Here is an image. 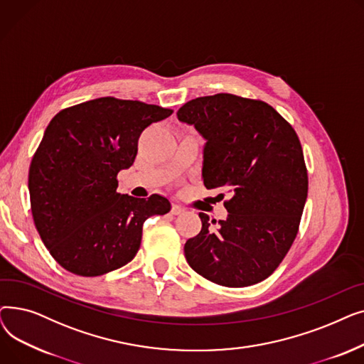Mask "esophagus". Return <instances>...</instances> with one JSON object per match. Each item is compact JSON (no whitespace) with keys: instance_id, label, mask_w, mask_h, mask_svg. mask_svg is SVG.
I'll list each match as a JSON object with an SVG mask.
<instances>
[{"instance_id":"esophagus-1","label":"esophagus","mask_w":364,"mask_h":364,"mask_svg":"<svg viewBox=\"0 0 364 364\" xmlns=\"http://www.w3.org/2000/svg\"><path fill=\"white\" fill-rule=\"evenodd\" d=\"M186 211V209L183 208V206H180V205H177V203H172V206H171V214L172 215H180V214H183Z\"/></svg>"}]
</instances>
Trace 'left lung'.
<instances>
[{
	"label": "left lung",
	"instance_id": "8db88e82",
	"mask_svg": "<svg viewBox=\"0 0 364 364\" xmlns=\"http://www.w3.org/2000/svg\"><path fill=\"white\" fill-rule=\"evenodd\" d=\"M177 118L206 141L205 187L230 193L227 218L199 214L200 232L184 245L188 265L230 288L267 279L292 246L307 200L296 132L267 103L225 92L187 102Z\"/></svg>",
	"mask_w": 364,
	"mask_h": 364
}]
</instances>
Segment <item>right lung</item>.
Segmentation results:
<instances>
[{
	"label": "right lung",
	"instance_id": "add662e5",
	"mask_svg": "<svg viewBox=\"0 0 364 364\" xmlns=\"http://www.w3.org/2000/svg\"><path fill=\"white\" fill-rule=\"evenodd\" d=\"M172 110L102 97L59 112L29 168L31 211L51 257L68 272L94 277L136 257L143 224L164 215L161 195H121L118 172L136 159L140 134Z\"/></svg>",
	"mask_w": 364,
	"mask_h": 364
}]
</instances>
